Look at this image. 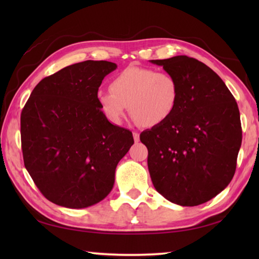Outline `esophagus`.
<instances>
[{
  "instance_id": "1",
  "label": "esophagus",
  "mask_w": 259,
  "mask_h": 259,
  "mask_svg": "<svg viewBox=\"0 0 259 259\" xmlns=\"http://www.w3.org/2000/svg\"><path fill=\"white\" fill-rule=\"evenodd\" d=\"M133 136H134V139H135V141H136V142H138V141H139V134L137 133V131H134V133H133Z\"/></svg>"
}]
</instances>
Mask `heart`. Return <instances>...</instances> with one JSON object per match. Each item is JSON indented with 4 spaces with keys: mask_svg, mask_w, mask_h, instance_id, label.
I'll return each mask as SVG.
<instances>
[{
    "mask_svg": "<svg viewBox=\"0 0 259 259\" xmlns=\"http://www.w3.org/2000/svg\"><path fill=\"white\" fill-rule=\"evenodd\" d=\"M109 91H99L97 100L110 122L120 124L126 107L137 122L156 126L166 122L177 109L180 89L168 72L129 67L114 76Z\"/></svg>",
    "mask_w": 259,
    "mask_h": 259,
    "instance_id": "b5f03b06",
    "label": "heart"
}]
</instances>
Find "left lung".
Returning a JSON list of instances; mask_svg holds the SVG:
<instances>
[{
    "label": "left lung",
    "mask_w": 259,
    "mask_h": 259,
    "mask_svg": "<svg viewBox=\"0 0 259 259\" xmlns=\"http://www.w3.org/2000/svg\"><path fill=\"white\" fill-rule=\"evenodd\" d=\"M178 81L177 109L166 122L142 131L156 190L180 206L210 200L232 181L241 124L237 102L219 75L194 58L150 60Z\"/></svg>",
    "instance_id": "8db88e82"
}]
</instances>
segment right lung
I'll return each instance as SVG.
<instances>
[{
  "label": "right lung",
  "instance_id": "right-lung-1",
  "mask_svg": "<svg viewBox=\"0 0 259 259\" xmlns=\"http://www.w3.org/2000/svg\"><path fill=\"white\" fill-rule=\"evenodd\" d=\"M117 69L88 60L42 79L21 113L24 166L48 200L65 208L96 205L112 190L133 133L112 124L97 95Z\"/></svg>",
  "mask_w": 259,
  "mask_h": 259
}]
</instances>
